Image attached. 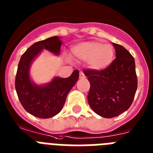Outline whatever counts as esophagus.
Segmentation results:
<instances>
[{"mask_svg":"<svg viewBox=\"0 0 153 153\" xmlns=\"http://www.w3.org/2000/svg\"><path fill=\"white\" fill-rule=\"evenodd\" d=\"M79 78L80 79H84L85 78V75H84L83 72H79Z\"/></svg>","mask_w":153,"mask_h":153,"instance_id":"obj_1","label":"esophagus"}]
</instances>
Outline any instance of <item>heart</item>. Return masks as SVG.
Masks as SVG:
<instances>
[{
    "label": "heart",
    "mask_w": 153,
    "mask_h": 153,
    "mask_svg": "<svg viewBox=\"0 0 153 153\" xmlns=\"http://www.w3.org/2000/svg\"><path fill=\"white\" fill-rule=\"evenodd\" d=\"M78 59L88 61L89 66L95 70H103L111 65L114 59L115 50L111 45H103L99 41L80 44L73 49Z\"/></svg>",
    "instance_id": "1"
}]
</instances>
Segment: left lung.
Returning a JSON list of instances; mask_svg holds the SVG:
<instances>
[{
	"label": "left lung",
	"mask_w": 153,
	"mask_h": 153,
	"mask_svg": "<svg viewBox=\"0 0 153 153\" xmlns=\"http://www.w3.org/2000/svg\"><path fill=\"white\" fill-rule=\"evenodd\" d=\"M116 59L103 70L84 69L90 82L88 101L94 113L105 118L117 117L130 108L137 88L134 59L127 49L113 43Z\"/></svg>",
	"instance_id": "8db88e82"
}]
</instances>
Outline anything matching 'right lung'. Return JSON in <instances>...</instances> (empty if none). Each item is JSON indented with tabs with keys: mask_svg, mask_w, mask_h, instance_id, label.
<instances>
[{
	"mask_svg": "<svg viewBox=\"0 0 153 153\" xmlns=\"http://www.w3.org/2000/svg\"><path fill=\"white\" fill-rule=\"evenodd\" d=\"M61 45L58 36L40 40L22 54L18 65L15 81L18 98L29 113L38 118L47 119L58 114L65 104L68 93L79 78V71L74 70L69 77H55L45 86L35 85L30 80L29 69L33 59L42 49L59 55Z\"/></svg>",
	"mask_w": 153,
	"mask_h": 153,
	"instance_id": "obj_1",
	"label": "right lung"
}]
</instances>
